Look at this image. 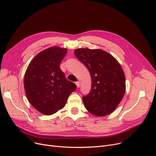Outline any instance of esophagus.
I'll use <instances>...</instances> for the list:
<instances>
[{
	"label": "esophagus",
	"instance_id": "esophagus-1",
	"mask_svg": "<svg viewBox=\"0 0 156 156\" xmlns=\"http://www.w3.org/2000/svg\"><path fill=\"white\" fill-rule=\"evenodd\" d=\"M76 84L77 88H79V87H80V82H78V81L76 82Z\"/></svg>",
	"mask_w": 156,
	"mask_h": 156
}]
</instances>
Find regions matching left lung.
I'll return each mask as SVG.
<instances>
[{
  "instance_id": "8db88e82",
  "label": "left lung",
  "mask_w": 156,
  "mask_h": 156,
  "mask_svg": "<svg viewBox=\"0 0 156 156\" xmlns=\"http://www.w3.org/2000/svg\"><path fill=\"white\" fill-rule=\"evenodd\" d=\"M74 52L91 76L90 92L82 98L86 109L98 117L110 114L121 102L126 91L121 66L112 55L102 49L80 48Z\"/></svg>"
}]
</instances>
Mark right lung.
Instances as JSON below:
<instances>
[{"label": "right lung", "mask_w": 156, "mask_h": 156, "mask_svg": "<svg viewBox=\"0 0 156 156\" xmlns=\"http://www.w3.org/2000/svg\"><path fill=\"white\" fill-rule=\"evenodd\" d=\"M67 49L51 47L35 55L29 64L23 79L27 98L37 111L52 115L64 108L69 95L76 90L60 69Z\"/></svg>", "instance_id": "1"}]
</instances>
